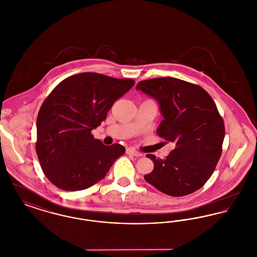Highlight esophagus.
I'll return each mask as SVG.
<instances>
[{
  "label": "esophagus",
  "instance_id": "obj_1",
  "mask_svg": "<svg viewBox=\"0 0 257 257\" xmlns=\"http://www.w3.org/2000/svg\"><path fill=\"white\" fill-rule=\"evenodd\" d=\"M126 153H127V154H130V155H133V156H136V157H141V156H143V154H142L141 152L135 150L133 148H128V149H126Z\"/></svg>",
  "mask_w": 257,
  "mask_h": 257
}]
</instances>
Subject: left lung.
Segmentation results:
<instances>
[{"mask_svg": "<svg viewBox=\"0 0 257 257\" xmlns=\"http://www.w3.org/2000/svg\"><path fill=\"white\" fill-rule=\"evenodd\" d=\"M136 89L158 102L164 119L157 134L174 145L166 159L147 154L154 169L145 179L169 196L196 192L221 155L225 131L215 102L201 86L172 77L141 81Z\"/></svg>", "mask_w": 257, "mask_h": 257, "instance_id": "left-lung-1", "label": "left lung"}]
</instances>
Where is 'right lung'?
I'll use <instances>...</instances> for the list:
<instances>
[{"instance_id": "right-lung-1", "label": "right lung", "mask_w": 257, "mask_h": 257, "mask_svg": "<svg viewBox=\"0 0 257 257\" xmlns=\"http://www.w3.org/2000/svg\"><path fill=\"white\" fill-rule=\"evenodd\" d=\"M134 85L132 79L85 72L64 79L53 89L37 115V154L55 186L64 191L87 189L124 154L121 145L105 146L91 131Z\"/></svg>"}]
</instances>
